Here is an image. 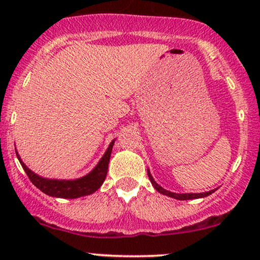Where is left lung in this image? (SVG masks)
<instances>
[{
    "label": "left lung",
    "mask_w": 260,
    "mask_h": 260,
    "mask_svg": "<svg viewBox=\"0 0 260 260\" xmlns=\"http://www.w3.org/2000/svg\"><path fill=\"white\" fill-rule=\"evenodd\" d=\"M148 176H149V180H150V182H151V184H153L154 188L157 190V192L161 193V194H164V196H168V197H171V198L178 199V201H188V199L204 198V197L210 196L211 193H214L216 190V189H213V190H209V192H204V193H174V192H170V190H166L165 188L159 186V184L154 181L153 176L150 175L149 170H148Z\"/></svg>",
    "instance_id": "8db88e82"
}]
</instances>
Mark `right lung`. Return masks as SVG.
I'll list each match as a JSON object with an SVG mask.
<instances>
[{
    "mask_svg": "<svg viewBox=\"0 0 260 260\" xmlns=\"http://www.w3.org/2000/svg\"><path fill=\"white\" fill-rule=\"evenodd\" d=\"M115 140H112L110 143L109 148H107L106 153L104 154V156L101 157L98 165L95 166L94 170L91 172H89L88 175H85L84 177L77 178V180L72 181H66V180H49V178H44L41 176L29 170L24 165L20 156L18 155V151H16L18 160H19L20 165L24 169L25 174L28 175L29 180L32 182L35 187H38L41 192H44L45 194L50 197H56V198H68V199H74L79 198V197L89 196L91 193H94L95 190H98L101 187V184L104 183L106 178L107 169H109V161L110 156H111V151Z\"/></svg>",
    "mask_w": 260,
    "mask_h": 260,
    "instance_id": "1",
    "label": "right lung"
}]
</instances>
